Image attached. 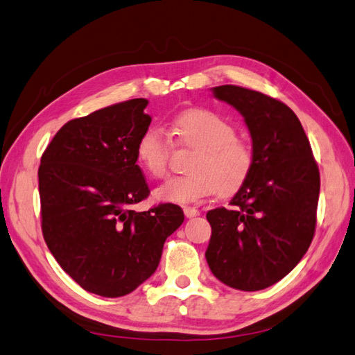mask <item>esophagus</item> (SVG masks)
Wrapping results in <instances>:
<instances>
[{"mask_svg": "<svg viewBox=\"0 0 355 355\" xmlns=\"http://www.w3.org/2000/svg\"><path fill=\"white\" fill-rule=\"evenodd\" d=\"M183 212L187 218H192V217H197V215H200L198 209H196V207H189V206H186Z\"/></svg>", "mask_w": 355, "mask_h": 355, "instance_id": "34e87169", "label": "esophagus"}]
</instances>
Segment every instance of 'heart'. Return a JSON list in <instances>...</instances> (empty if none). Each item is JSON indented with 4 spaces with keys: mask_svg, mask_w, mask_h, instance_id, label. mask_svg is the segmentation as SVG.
I'll return each mask as SVG.
<instances>
[{
    "mask_svg": "<svg viewBox=\"0 0 355 355\" xmlns=\"http://www.w3.org/2000/svg\"><path fill=\"white\" fill-rule=\"evenodd\" d=\"M183 144L200 149L193 157L191 175H180L157 187L155 197L164 203L191 205L220 192L227 196L246 182L254 164L251 146L240 140L231 123L207 109L186 110L175 120ZM172 141L159 126L146 129L137 143V162L154 178L168 173Z\"/></svg>",
    "mask_w": 355,
    "mask_h": 355,
    "instance_id": "b5f03b06",
    "label": "heart"
}]
</instances>
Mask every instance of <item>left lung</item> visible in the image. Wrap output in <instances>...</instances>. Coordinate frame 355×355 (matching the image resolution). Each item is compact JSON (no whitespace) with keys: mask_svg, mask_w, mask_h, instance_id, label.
<instances>
[{"mask_svg":"<svg viewBox=\"0 0 355 355\" xmlns=\"http://www.w3.org/2000/svg\"><path fill=\"white\" fill-rule=\"evenodd\" d=\"M214 96L245 118L254 164L231 207L206 214V260L227 286L260 291L293 270L314 239L320 172L293 109L257 90L225 85Z\"/></svg>","mask_w":355,"mask_h":355,"instance_id":"1","label":"left lung"}]
</instances>
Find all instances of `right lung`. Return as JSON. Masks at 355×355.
I'll list each match as a JSON object with an SVG mask.
<instances>
[{
	"label": "right lung",
	"instance_id": "obj_1",
	"mask_svg": "<svg viewBox=\"0 0 355 355\" xmlns=\"http://www.w3.org/2000/svg\"><path fill=\"white\" fill-rule=\"evenodd\" d=\"M134 98L67 121L41 157V229L66 274L101 297H123L155 272L163 246L183 223L164 203L135 212L149 197L137 143L152 118Z\"/></svg>",
	"mask_w": 355,
	"mask_h": 355
}]
</instances>
